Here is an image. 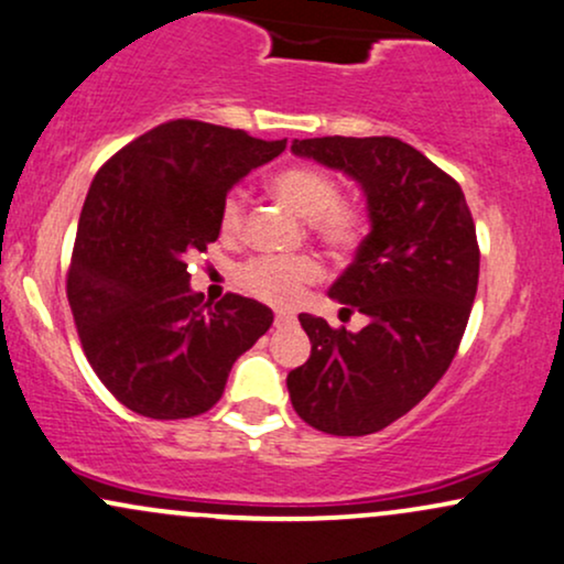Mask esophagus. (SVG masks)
Returning a JSON list of instances; mask_svg holds the SVG:
<instances>
[{"label": "esophagus", "instance_id": "1", "mask_svg": "<svg viewBox=\"0 0 564 564\" xmlns=\"http://www.w3.org/2000/svg\"><path fill=\"white\" fill-rule=\"evenodd\" d=\"M295 322V316L290 314V311H276L274 316V327H290V324Z\"/></svg>", "mask_w": 564, "mask_h": 564}]
</instances>
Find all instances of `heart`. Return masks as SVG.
I'll return each instance as SVG.
<instances>
[{
  "label": "heart",
  "mask_w": 564,
  "mask_h": 564,
  "mask_svg": "<svg viewBox=\"0 0 564 564\" xmlns=\"http://www.w3.org/2000/svg\"><path fill=\"white\" fill-rule=\"evenodd\" d=\"M271 189L280 200L308 218L311 229L333 253H348L361 240L364 218L354 205L340 203V189L329 174L308 165H293L271 178ZM245 203L237 192H229L218 208V229L224 237H235L242 229ZM319 276V263L308 256H261L242 263L237 280L250 295L276 306L293 303L297 293Z\"/></svg>",
  "instance_id": "1"
}]
</instances>
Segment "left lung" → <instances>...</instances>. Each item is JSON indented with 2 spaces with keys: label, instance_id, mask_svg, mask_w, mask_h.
Here are the masks:
<instances>
[{
  "label": "left lung",
  "instance_id": "obj_1",
  "mask_svg": "<svg viewBox=\"0 0 564 564\" xmlns=\"http://www.w3.org/2000/svg\"><path fill=\"white\" fill-rule=\"evenodd\" d=\"M297 158L364 189L369 235L329 297L359 311V333L301 314L306 364L288 375L293 409L329 435H369L414 409L446 375L478 293L480 250L465 192L395 137L295 139Z\"/></svg>",
  "mask_w": 564,
  "mask_h": 564
}]
</instances>
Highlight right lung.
<instances>
[{"mask_svg":"<svg viewBox=\"0 0 564 564\" xmlns=\"http://www.w3.org/2000/svg\"><path fill=\"white\" fill-rule=\"evenodd\" d=\"M263 142L169 121L118 150L91 182L68 269V303L102 386L150 420H187L221 399L235 364L274 322L269 306L189 290L187 258L218 237L227 192L274 161Z\"/></svg>","mask_w":564,"mask_h":564,"instance_id":"obj_1","label":"right lung"}]
</instances>
